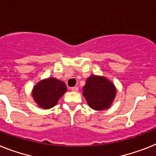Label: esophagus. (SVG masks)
<instances>
[{"instance_id": "1", "label": "esophagus", "mask_w": 156, "mask_h": 156, "mask_svg": "<svg viewBox=\"0 0 156 156\" xmlns=\"http://www.w3.org/2000/svg\"><path fill=\"white\" fill-rule=\"evenodd\" d=\"M71 90L73 92H78V88L77 86H74V87H71Z\"/></svg>"}]
</instances>
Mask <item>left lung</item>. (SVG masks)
<instances>
[{
	"mask_svg": "<svg viewBox=\"0 0 156 156\" xmlns=\"http://www.w3.org/2000/svg\"><path fill=\"white\" fill-rule=\"evenodd\" d=\"M82 91L89 106L94 110L109 108L116 94L114 84L103 76L98 75H91L87 78Z\"/></svg>",
	"mask_w": 156,
	"mask_h": 156,
	"instance_id": "obj_1",
	"label": "left lung"
}]
</instances>
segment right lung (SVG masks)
<instances>
[{
	"mask_svg": "<svg viewBox=\"0 0 156 156\" xmlns=\"http://www.w3.org/2000/svg\"><path fill=\"white\" fill-rule=\"evenodd\" d=\"M66 91V86L63 82L57 78H48L34 86L32 97L40 108L48 109L55 106Z\"/></svg>",
	"mask_w": 156,
	"mask_h": 156,
	"instance_id": "obj_1",
	"label": "right lung"
}]
</instances>
